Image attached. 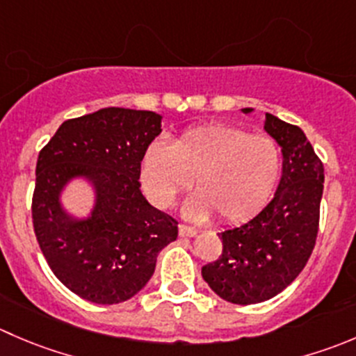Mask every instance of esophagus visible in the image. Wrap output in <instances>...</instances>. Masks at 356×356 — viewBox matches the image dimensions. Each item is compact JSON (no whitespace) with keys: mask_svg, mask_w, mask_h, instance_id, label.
<instances>
[{"mask_svg":"<svg viewBox=\"0 0 356 356\" xmlns=\"http://www.w3.org/2000/svg\"><path fill=\"white\" fill-rule=\"evenodd\" d=\"M196 233H198V229H195V227L186 226V224H179V234H181V236H196Z\"/></svg>","mask_w":356,"mask_h":356,"instance_id":"34e87169","label":"esophagus"}]
</instances>
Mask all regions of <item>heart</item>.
Listing matches in <instances>:
<instances>
[{
	"label": "heart",
	"mask_w": 356,
	"mask_h": 356,
	"mask_svg": "<svg viewBox=\"0 0 356 356\" xmlns=\"http://www.w3.org/2000/svg\"><path fill=\"white\" fill-rule=\"evenodd\" d=\"M282 174L273 139L233 127L189 130L168 146L153 143L143 158L140 181L156 207H170L182 189L196 193L186 203L193 219L216 213L220 222H243L270 202Z\"/></svg>",
	"instance_id": "1"
}]
</instances>
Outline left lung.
Returning a JSON list of instances; mask_svg holds the SVG:
<instances>
[{
  "mask_svg": "<svg viewBox=\"0 0 356 356\" xmlns=\"http://www.w3.org/2000/svg\"><path fill=\"white\" fill-rule=\"evenodd\" d=\"M264 129L284 154L277 193L254 219L219 233L222 254L202 268L210 289L233 305H257L280 294L302 271L318 234L322 160L299 127L266 113Z\"/></svg>",
  "mask_w": 356,
  "mask_h": 356,
  "instance_id": "left-lung-1",
  "label": "left lung"
}]
</instances>
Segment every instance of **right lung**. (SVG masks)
<instances>
[{"label": "right lung", "instance_id": "add662e5", "mask_svg": "<svg viewBox=\"0 0 356 356\" xmlns=\"http://www.w3.org/2000/svg\"><path fill=\"white\" fill-rule=\"evenodd\" d=\"M161 116L153 111L104 108L67 120L38 154L33 226L55 277L95 305L134 298L153 277L156 257L177 238V220L140 193V163ZM81 175L96 186L92 217L71 220L58 193Z\"/></svg>", "mask_w": 356, "mask_h": 356}]
</instances>
